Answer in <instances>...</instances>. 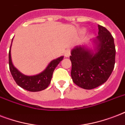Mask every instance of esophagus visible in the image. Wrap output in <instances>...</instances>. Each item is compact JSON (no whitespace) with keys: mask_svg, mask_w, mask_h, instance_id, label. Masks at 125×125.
<instances>
[{"mask_svg":"<svg viewBox=\"0 0 125 125\" xmlns=\"http://www.w3.org/2000/svg\"><path fill=\"white\" fill-rule=\"evenodd\" d=\"M64 55H65V56L66 57V58H68V57L70 56V55H71L70 49H67V50H66V51H65Z\"/></svg>","mask_w":125,"mask_h":125,"instance_id":"obj_1","label":"esophagus"}]
</instances>
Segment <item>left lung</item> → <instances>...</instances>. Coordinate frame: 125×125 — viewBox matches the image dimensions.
I'll return each mask as SVG.
<instances>
[{
	"mask_svg": "<svg viewBox=\"0 0 125 125\" xmlns=\"http://www.w3.org/2000/svg\"><path fill=\"white\" fill-rule=\"evenodd\" d=\"M98 36L93 42L94 51L76 46L71 51V77L75 84L91 89L106 82L115 65V47L114 38L106 28L98 25Z\"/></svg>",
	"mask_w": 125,
	"mask_h": 125,
	"instance_id": "left-lung-1",
	"label": "left lung"
}]
</instances>
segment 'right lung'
Here are the masks:
<instances>
[{"label":"right lung","instance_id":"add662e5","mask_svg":"<svg viewBox=\"0 0 125 125\" xmlns=\"http://www.w3.org/2000/svg\"><path fill=\"white\" fill-rule=\"evenodd\" d=\"M11 45L9 51V67L11 74L17 84L23 89L32 92L40 91L46 89L51 83V78L55 68L62 60L63 56L59 57L51 61L45 70L40 73V74L34 76H27L22 74L13 66L11 58Z\"/></svg>","mask_w":125,"mask_h":125}]
</instances>
